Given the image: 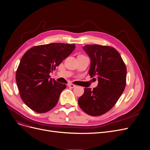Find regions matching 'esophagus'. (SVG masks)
<instances>
[{"instance_id":"esophagus-1","label":"esophagus","mask_w":150,"mask_h":150,"mask_svg":"<svg viewBox=\"0 0 150 150\" xmlns=\"http://www.w3.org/2000/svg\"><path fill=\"white\" fill-rule=\"evenodd\" d=\"M68 86L71 88H74L75 87H76V85H75V84H69Z\"/></svg>"}]
</instances>
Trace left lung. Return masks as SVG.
<instances>
[{"mask_svg":"<svg viewBox=\"0 0 150 150\" xmlns=\"http://www.w3.org/2000/svg\"><path fill=\"white\" fill-rule=\"evenodd\" d=\"M83 49L90 58L89 74L91 78L96 76L99 82L93 90L84 88L79 105L86 113L99 116L115 105L125 90L126 67L120 54L113 47L86 45Z\"/></svg>","mask_w":150,"mask_h":150,"instance_id":"left-lung-1","label":"left lung"}]
</instances>
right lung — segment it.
I'll use <instances>...</instances> for the list:
<instances>
[{
	"mask_svg": "<svg viewBox=\"0 0 150 150\" xmlns=\"http://www.w3.org/2000/svg\"><path fill=\"white\" fill-rule=\"evenodd\" d=\"M75 44L53 43L30 48L22 57L16 81L23 101L37 113L50 111L66 85L49 75L74 50Z\"/></svg>",
	"mask_w": 150,
	"mask_h": 150,
	"instance_id": "1",
	"label": "right lung"
}]
</instances>
